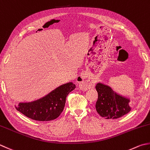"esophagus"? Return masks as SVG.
Segmentation results:
<instances>
[{"label":"esophagus","mask_w":150,"mask_h":150,"mask_svg":"<svg viewBox=\"0 0 150 150\" xmlns=\"http://www.w3.org/2000/svg\"><path fill=\"white\" fill-rule=\"evenodd\" d=\"M78 83L79 84V87L83 90H87L90 88H92L94 86V82L90 80H84L83 76H79Z\"/></svg>","instance_id":"obj_1"}]
</instances>
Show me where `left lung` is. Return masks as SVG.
<instances>
[{"label": "left lung", "mask_w": 150, "mask_h": 150, "mask_svg": "<svg viewBox=\"0 0 150 150\" xmlns=\"http://www.w3.org/2000/svg\"><path fill=\"white\" fill-rule=\"evenodd\" d=\"M96 88L98 99L96 104L98 113L106 119H116L129 112L130 100L120 96L107 85L99 83Z\"/></svg>", "instance_id": "8db88e82"}]
</instances>
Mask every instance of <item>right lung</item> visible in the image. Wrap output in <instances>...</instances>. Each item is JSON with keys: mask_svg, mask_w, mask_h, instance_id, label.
Segmentation results:
<instances>
[{"mask_svg": "<svg viewBox=\"0 0 150 150\" xmlns=\"http://www.w3.org/2000/svg\"><path fill=\"white\" fill-rule=\"evenodd\" d=\"M75 88V84L73 83L64 84L38 100L20 103L16 108L26 117L36 121L54 120L63 111L67 95Z\"/></svg>", "mask_w": 150, "mask_h": 150, "instance_id": "1", "label": "right lung"}]
</instances>
